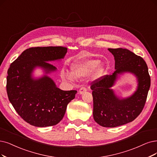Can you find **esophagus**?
<instances>
[{
    "instance_id": "1",
    "label": "esophagus",
    "mask_w": 157,
    "mask_h": 157,
    "mask_svg": "<svg viewBox=\"0 0 157 157\" xmlns=\"http://www.w3.org/2000/svg\"><path fill=\"white\" fill-rule=\"evenodd\" d=\"M86 90H87V89H86L85 86H82V87H81L79 90V93L80 94H83L84 92H85Z\"/></svg>"
}]
</instances>
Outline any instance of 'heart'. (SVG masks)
I'll return each mask as SVG.
<instances>
[{"instance_id":"heart-1","label":"heart","mask_w":157,"mask_h":157,"mask_svg":"<svg viewBox=\"0 0 157 157\" xmlns=\"http://www.w3.org/2000/svg\"><path fill=\"white\" fill-rule=\"evenodd\" d=\"M100 62L98 59H78L71 64V73L62 71V78L65 80L74 81V79H82L92 72L94 78H100L104 72V66Z\"/></svg>"}]
</instances>
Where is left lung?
<instances>
[{
  "mask_svg": "<svg viewBox=\"0 0 157 157\" xmlns=\"http://www.w3.org/2000/svg\"><path fill=\"white\" fill-rule=\"evenodd\" d=\"M115 60V71L95 80L92 84L93 117L104 127H115L131 122L140 114L151 85L146 63L140 56L125 48H108ZM130 73L137 80V88L132 95L120 98L111 88L120 75Z\"/></svg>",
  "mask_w": 157,
  "mask_h": 157,
  "instance_id": "8db88e82",
  "label": "left lung"
}]
</instances>
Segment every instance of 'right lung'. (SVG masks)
<instances>
[{"instance_id": "right-lung-1", "label": "right lung", "mask_w": 157, "mask_h": 157, "mask_svg": "<svg viewBox=\"0 0 157 157\" xmlns=\"http://www.w3.org/2000/svg\"><path fill=\"white\" fill-rule=\"evenodd\" d=\"M67 52V48L62 46L30 48L11 64L6 84L8 99L20 117L32 125L44 127L57 124L68 103L74 99L76 90H62L48 75L57 71L48 62L63 59ZM36 67L44 70L42 77L33 76Z\"/></svg>"}]
</instances>
